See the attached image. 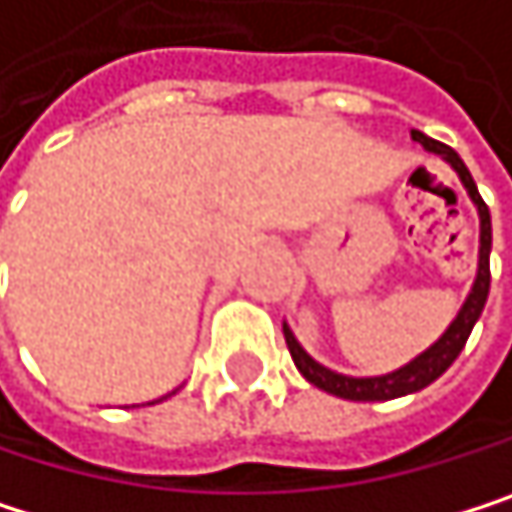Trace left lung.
Listing matches in <instances>:
<instances>
[{"label": "left lung", "instance_id": "obj_1", "mask_svg": "<svg viewBox=\"0 0 512 512\" xmlns=\"http://www.w3.org/2000/svg\"><path fill=\"white\" fill-rule=\"evenodd\" d=\"M413 141H419L428 153L440 156L446 165H450L462 186H465V193L468 199L474 202L477 208V217H480V253H477V274H474V283H471V292L465 295L459 313L453 316V323L443 329V335L425 347L419 356H413L407 365L395 368V371H386V374H377V377H350V374H338L332 368H326L323 362H316L301 344L298 338L292 335V329L283 323V335H286V347L292 353V362L295 368L301 371V377L307 383H313L316 389H323L329 395H338V398H347V401H392V398H404V395H413L425 386H431L446 368H450L459 353L465 350L474 326H477V319L486 307V298H489V283H492V274H489V253H492V217H489V208L486 202L480 199V189L468 171V165L462 162V156L453 150V147H446L422 132H410Z\"/></svg>", "mask_w": 512, "mask_h": 512}]
</instances>
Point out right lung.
<instances>
[{
	"label": "right lung",
	"instance_id": "right-lung-1",
	"mask_svg": "<svg viewBox=\"0 0 512 512\" xmlns=\"http://www.w3.org/2000/svg\"><path fill=\"white\" fill-rule=\"evenodd\" d=\"M177 389H180V386H177ZM177 389H174V392H177ZM174 392H168V395H174ZM168 395H162V398H156V401H165ZM156 401H150V404H156Z\"/></svg>",
	"mask_w": 512,
	"mask_h": 512
}]
</instances>
